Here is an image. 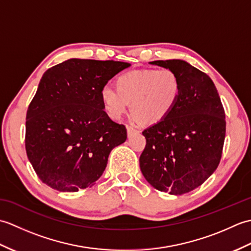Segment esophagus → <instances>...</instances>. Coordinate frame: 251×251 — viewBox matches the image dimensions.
<instances>
[{
	"label": "esophagus",
	"instance_id": "obj_1",
	"mask_svg": "<svg viewBox=\"0 0 251 251\" xmlns=\"http://www.w3.org/2000/svg\"><path fill=\"white\" fill-rule=\"evenodd\" d=\"M126 128H127V134H128V136H130L131 134H134V132H136V131H137V129H135L134 127L128 126V125L126 126Z\"/></svg>",
	"mask_w": 251,
	"mask_h": 251
}]
</instances>
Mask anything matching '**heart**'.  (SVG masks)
Instances as JSON below:
<instances>
[{"instance_id": "obj_1", "label": "heart", "mask_w": 251, "mask_h": 251, "mask_svg": "<svg viewBox=\"0 0 251 251\" xmlns=\"http://www.w3.org/2000/svg\"><path fill=\"white\" fill-rule=\"evenodd\" d=\"M182 84L172 69L128 71L115 79V88L104 86L100 92L105 113L120 120L130 102L131 114L143 124L164 121L177 104Z\"/></svg>"}]
</instances>
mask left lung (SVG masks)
Returning <instances> with one entry per match:
<instances>
[{
  "label": "left lung",
  "instance_id": "1",
  "mask_svg": "<svg viewBox=\"0 0 251 251\" xmlns=\"http://www.w3.org/2000/svg\"><path fill=\"white\" fill-rule=\"evenodd\" d=\"M172 69L182 89L164 121L142 131V175L162 192L181 195L199 188L217 169L226 138V112L211 78L183 60H156Z\"/></svg>",
  "mask_w": 251,
  "mask_h": 251
}]
</instances>
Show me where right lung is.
Here are the masks:
<instances>
[{"mask_svg": "<svg viewBox=\"0 0 251 251\" xmlns=\"http://www.w3.org/2000/svg\"><path fill=\"white\" fill-rule=\"evenodd\" d=\"M130 63L69 59L42 76L25 116V145L34 172L60 192L95 184L112 149L125 142L124 125L103 110L100 92Z\"/></svg>", "mask_w": 251, "mask_h": 251, "instance_id": "right-lung-1", "label": "right lung"}]
</instances>
